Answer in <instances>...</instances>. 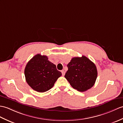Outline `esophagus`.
I'll return each mask as SVG.
<instances>
[{
	"label": "esophagus",
	"mask_w": 123,
	"mask_h": 123,
	"mask_svg": "<svg viewBox=\"0 0 123 123\" xmlns=\"http://www.w3.org/2000/svg\"><path fill=\"white\" fill-rule=\"evenodd\" d=\"M61 72H62V75H63V76H64V74H65V72H64V70H62V71H61Z\"/></svg>",
	"instance_id": "34e87169"
}]
</instances>
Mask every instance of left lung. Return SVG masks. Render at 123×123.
Wrapping results in <instances>:
<instances>
[{"label": "left lung", "mask_w": 123, "mask_h": 123, "mask_svg": "<svg viewBox=\"0 0 123 123\" xmlns=\"http://www.w3.org/2000/svg\"><path fill=\"white\" fill-rule=\"evenodd\" d=\"M65 78L73 88L80 92L90 89L95 84L98 76L96 65L84 55L74 57L67 65Z\"/></svg>", "instance_id": "8db88e82"}]
</instances>
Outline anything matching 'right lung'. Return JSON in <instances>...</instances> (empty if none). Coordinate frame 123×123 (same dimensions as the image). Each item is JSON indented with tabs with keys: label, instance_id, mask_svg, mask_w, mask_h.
Here are the masks:
<instances>
[{
	"label": "right lung",
	"instance_id": "add662e5",
	"mask_svg": "<svg viewBox=\"0 0 123 123\" xmlns=\"http://www.w3.org/2000/svg\"><path fill=\"white\" fill-rule=\"evenodd\" d=\"M62 73L47 56L37 54L27 63L25 69V80L33 90L44 92L52 88Z\"/></svg>",
	"mask_w": 123,
	"mask_h": 123
}]
</instances>
